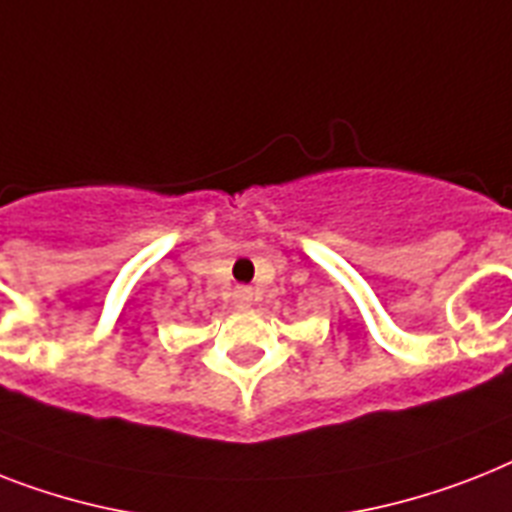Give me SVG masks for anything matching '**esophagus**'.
Here are the masks:
<instances>
[{"instance_id": "1", "label": "esophagus", "mask_w": 512, "mask_h": 512, "mask_svg": "<svg viewBox=\"0 0 512 512\" xmlns=\"http://www.w3.org/2000/svg\"><path fill=\"white\" fill-rule=\"evenodd\" d=\"M236 305L239 307H247L249 302H252V292H249V289H236Z\"/></svg>"}]
</instances>
